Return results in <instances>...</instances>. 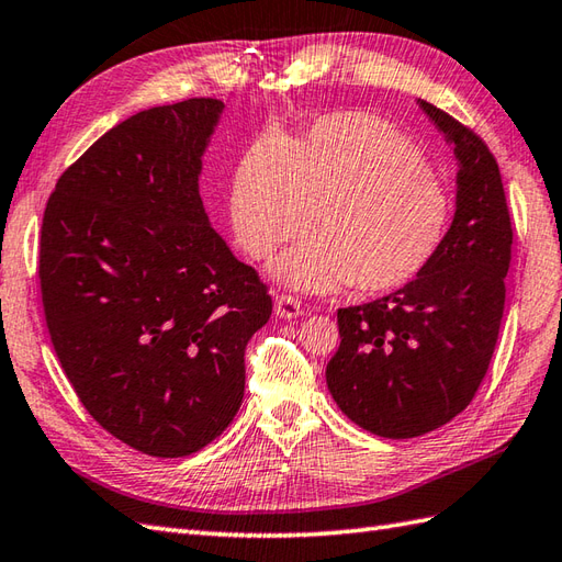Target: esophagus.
<instances>
[{
    "label": "esophagus",
    "instance_id": "1",
    "mask_svg": "<svg viewBox=\"0 0 562 562\" xmlns=\"http://www.w3.org/2000/svg\"><path fill=\"white\" fill-rule=\"evenodd\" d=\"M302 313H304V308H302V304L296 302L294 296H286V294H278L276 296V316L278 318L290 321V318L302 316Z\"/></svg>",
    "mask_w": 562,
    "mask_h": 562
}]
</instances>
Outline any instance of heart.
<instances>
[{
  "mask_svg": "<svg viewBox=\"0 0 562 562\" xmlns=\"http://www.w3.org/2000/svg\"><path fill=\"white\" fill-rule=\"evenodd\" d=\"M272 276L292 290L361 294L400 290L448 237L452 199L424 155L393 126L361 112L323 116L302 140L266 136L237 167L234 237L254 258L302 237Z\"/></svg>",
  "mask_w": 562,
  "mask_h": 562,
  "instance_id": "1",
  "label": "heart"
}]
</instances>
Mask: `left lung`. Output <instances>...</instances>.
I'll return each instance as SVG.
<instances>
[{
    "instance_id": "1",
    "label": "left lung",
    "mask_w": 562,
    "mask_h": 562,
    "mask_svg": "<svg viewBox=\"0 0 562 562\" xmlns=\"http://www.w3.org/2000/svg\"><path fill=\"white\" fill-rule=\"evenodd\" d=\"M416 104L458 160L448 237L419 278L337 311L342 342L325 369L337 407L381 438L424 436L472 402L498 340L510 268L498 162L450 114L422 98Z\"/></svg>"
}]
</instances>
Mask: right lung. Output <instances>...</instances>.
Segmentation results:
<instances>
[{
    "label": "right lung",
    "instance_id": "right-lung-1",
    "mask_svg": "<svg viewBox=\"0 0 562 562\" xmlns=\"http://www.w3.org/2000/svg\"><path fill=\"white\" fill-rule=\"evenodd\" d=\"M225 104L143 110L57 181L41 237L52 345L90 416L153 458H184L244 400V349L270 294L213 229L203 155Z\"/></svg>",
    "mask_w": 562,
    "mask_h": 562
}]
</instances>
